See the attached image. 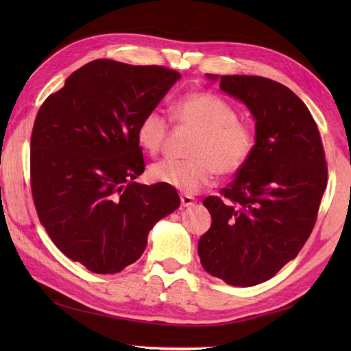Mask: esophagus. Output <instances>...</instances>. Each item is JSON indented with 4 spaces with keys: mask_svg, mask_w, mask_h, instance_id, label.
<instances>
[{
    "mask_svg": "<svg viewBox=\"0 0 351 351\" xmlns=\"http://www.w3.org/2000/svg\"><path fill=\"white\" fill-rule=\"evenodd\" d=\"M181 204H182V206H191V205L196 204V200H195V197H193V196L182 195L181 196Z\"/></svg>",
    "mask_w": 351,
    "mask_h": 351,
    "instance_id": "1",
    "label": "esophagus"
}]
</instances>
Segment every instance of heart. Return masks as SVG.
<instances>
[{
	"label": "heart",
	"mask_w": 351,
	"mask_h": 351,
	"mask_svg": "<svg viewBox=\"0 0 351 351\" xmlns=\"http://www.w3.org/2000/svg\"><path fill=\"white\" fill-rule=\"evenodd\" d=\"M173 117L197 131L189 149V160H162L149 170L152 180L182 193H196L210 184L215 173L229 176L241 170L256 147L255 128L238 119V110L221 96L195 90L175 101ZM169 119L151 110L140 119L136 130L138 146L156 155L169 137Z\"/></svg>",
	"instance_id": "obj_1"
}]
</instances>
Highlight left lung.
I'll return each mask as SVG.
<instances>
[{"mask_svg":"<svg viewBox=\"0 0 351 351\" xmlns=\"http://www.w3.org/2000/svg\"><path fill=\"white\" fill-rule=\"evenodd\" d=\"M219 81L255 117L256 147L221 196L204 200L213 223L197 252L210 274L253 287L271 279L309 238L327 185L326 154L308 107L288 87L255 75Z\"/></svg>","mask_w":351,"mask_h":351,"instance_id":"left-lung-1","label":"left lung"}]
</instances>
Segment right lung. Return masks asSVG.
I'll return each instance as SVG.
<instances>
[{
    "label": "right lung",
    "instance_id": "add662e5",
    "mask_svg": "<svg viewBox=\"0 0 351 351\" xmlns=\"http://www.w3.org/2000/svg\"><path fill=\"white\" fill-rule=\"evenodd\" d=\"M181 73L107 58L84 64L37 111L29 182L37 215L58 249L87 270L111 274L141 256L147 234L181 200L145 171L136 130Z\"/></svg>",
    "mask_w": 351,
    "mask_h": 351
}]
</instances>
